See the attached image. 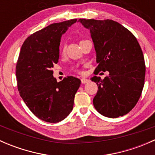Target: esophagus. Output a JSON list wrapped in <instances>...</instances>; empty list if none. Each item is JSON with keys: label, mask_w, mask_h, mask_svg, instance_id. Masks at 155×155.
I'll return each instance as SVG.
<instances>
[{"label": "esophagus", "mask_w": 155, "mask_h": 155, "mask_svg": "<svg viewBox=\"0 0 155 155\" xmlns=\"http://www.w3.org/2000/svg\"><path fill=\"white\" fill-rule=\"evenodd\" d=\"M88 79H85V78H82V79H81V82H82V84L87 83V82H88Z\"/></svg>", "instance_id": "esophagus-1"}]
</instances>
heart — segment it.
<instances>
[{
	"instance_id": "heart-1",
	"label": "heart",
	"mask_w": 155,
	"mask_h": 155,
	"mask_svg": "<svg viewBox=\"0 0 155 155\" xmlns=\"http://www.w3.org/2000/svg\"><path fill=\"white\" fill-rule=\"evenodd\" d=\"M82 41H84V40H81L80 42H82ZM63 51H64V48H63Z\"/></svg>"
}]
</instances>
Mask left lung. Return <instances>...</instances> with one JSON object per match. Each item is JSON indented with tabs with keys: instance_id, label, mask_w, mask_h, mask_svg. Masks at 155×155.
Wrapping results in <instances>:
<instances>
[{
	"instance_id": "1",
	"label": "left lung",
	"mask_w": 155,
	"mask_h": 155,
	"mask_svg": "<svg viewBox=\"0 0 155 155\" xmlns=\"http://www.w3.org/2000/svg\"><path fill=\"white\" fill-rule=\"evenodd\" d=\"M79 21L90 30L97 54L95 75L109 72L104 79L96 76L91 78L98 86L94 106L104 116H123L135 107L144 86L142 48L135 36L117 21L85 18Z\"/></svg>"
}]
</instances>
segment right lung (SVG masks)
I'll return each instance as SVG.
<instances>
[{"instance_id": "obj_1", "label": "right lung", "mask_w": 155, "mask_h": 155, "mask_svg": "<svg viewBox=\"0 0 155 155\" xmlns=\"http://www.w3.org/2000/svg\"><path fill=\"white\" fill-rule=\"evenodd\" d=\"M77 19L54 23L30 35L23 43L15 68L19 94L34 115L57 123L73 110L81 80L67 76L58 82L53 77L58 62L61 37Z\"/></svg>"}]
</instances>
